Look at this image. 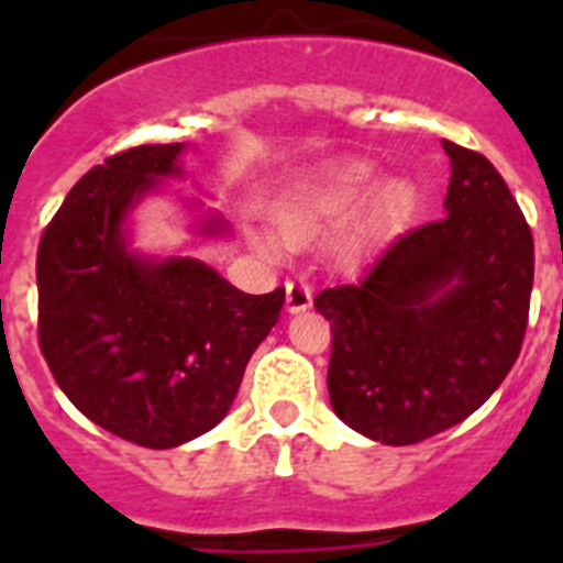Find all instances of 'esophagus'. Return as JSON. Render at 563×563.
Segmentation results:
<instances>
[{
  "mask_svg": "<svg viewBox=\"0 0 563 563\" xmlns=\"http://www.w3.org/2000/svg\"><path fill=\"white\" fill-rule=\"evenodd\" d=\"M312 305V287L301 278L287 282V312H305Z\"/></svg>",
  "mask_w": 563,
  "mask_h": 563,
  "instance_id": "esophagus-1",
  "label": "esophagus"
}]
</instances>
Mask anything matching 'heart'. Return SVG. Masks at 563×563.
Listing matches in <instances>:
<instances>
[{"mask_svg":"<svg viewBox=\"0 0 563 563\" xmlns=\"http://www.w3.org/2000/svg\"><path fill=\"white\" fill-rule=\"evenodd\" d=\"M369 199L373 202L357 225L338 242L341 262H355L386 233L409 220L417 200L411 183H383L380 172L372 163H343L287 191L273 208V222L278 239L287 247H307L341 228L343 222H350ZM253 247L267 258H282L278 242L265 233H253Z\"/></svg>","mask_w":563,"mask_h":563,"instance_id":"1","label":"heart"}]
</instances>
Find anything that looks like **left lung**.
<instances>
[{"label": "left lung", "instance_id": "left-lung-1", "mask_svg": "<svg viewBox=\"0 0 563 563\" xmlns=\"http://www.w3.org/2000/svg\"><path fill=\"white\" fill-rule=\"evenodd\" d=\"M445 217L383 247L355 285L318 292L327 386L357 434L415 445L474 415L514 369L533 290V233L494 163L442 141Z\"/></svg>", "mask_w": 563, "mask_h": 563}]
</instances>
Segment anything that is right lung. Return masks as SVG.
<instances>
[{
  "instance_id": "add662e5",
  "label": "right lung",
  "mask_w": 563,
  "mask_h": 563,
  "mask_svg": "<svg viewBox=\"0 0 563 563\" xmlns=\"http://www.w3.org/2000/svg\"><path fill=\"white\" fill-rule=\"evenodd\" d=\"M186 143H154L89 168L44 231L36 256L38 346L84 417L143 449H177L211 431L256 346L276 327L285 287L247 296L194 256H146L129 217L183 177ZM191 231L228 236L220 213Z\"/></svg>"
}]
</instances>
